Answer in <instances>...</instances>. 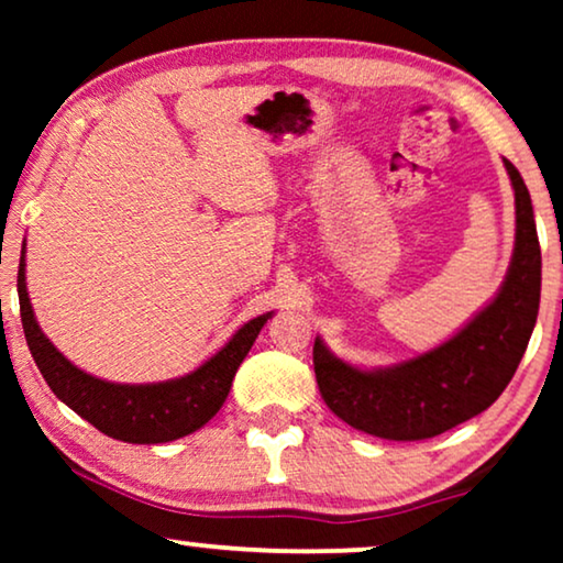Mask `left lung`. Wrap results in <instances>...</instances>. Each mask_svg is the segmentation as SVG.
Returning <instances> with one entry per match:
<instances>
[{"label":"left lung","instance_id":"8db88e82","mask_svg":"<svg viewBox=\"0 0 563 563\" xmlns=\"http://www.w3.org/2000/svg\"><path fill=\"white\" fill-rule=\"evenodd\" d=\"M505 168L515 189L510 268L495 299L456 335L384 368L345 364L314 338L320 395L351 428L387 441H426L487 410L510 384L541 305V245L526 181L507 158Z\"/></svg>","mask_w":563,"mask_h":563}]
</instances>
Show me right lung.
<instances>
[{
	"instance_id": "obj_1",
	"label": "right lung",
	"mask_w": 563,
	"mask_h": 563,
	"mask_svg": "<svg viewBox=\"0 0 563 563\" xmlns=\"http://www.w3.org/2000/svg\"><path fill=\"white\" fill-rule=\"evenodd\" d=\"M25 279V249H22L18 272L20 318L43 379L48 382L53 395L76 415H81L104 435L125 443H168L210 422L233 387L238 366L249 356L261 328L274 314H258L238 328L235 335L195 372L168 382L118 384L81 372L48 341L35 320Z\"/></svg>"
}]
</instances>
